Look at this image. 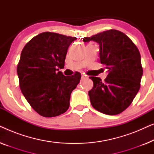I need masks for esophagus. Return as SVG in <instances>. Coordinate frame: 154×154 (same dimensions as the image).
Masks as SVG:
<instances>
[{"label":"esophagus","mask_w":154,"mask_h":154,"mask_svg":"<svg viewBox=\"0 0 154 154\" xmlns=\"http://www.w3.org/2000/svg\"><path fill=\"white\" fill-rule=\"evenodd\" d=\"M86 75H85L84 74H82V75H81V79H86Z\"/></svg>","instance_id":"obj_1"}]
</instances>
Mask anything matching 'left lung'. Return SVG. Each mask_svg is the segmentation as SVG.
I'll return each instance as SVG.
<instances>
[{"label":"left lung","mask_w":154,"mask_h":154,"mask_svg":"<svg viewBox=\"0 0 154 154\" xmlns=\"http://www.w3.org/2000/svg\"><path fill=\"white\" fill-rule=\"evenodd\" d=\"M83 41L100 45V62L109 72L104 81L99 77H89L93 81L88 92L92 106L106 115L121 113L130 106L140 88L143 69L138 48L125 33L113 29Z\"/></svg>","instance_id":"obj_1"}]
</instances>
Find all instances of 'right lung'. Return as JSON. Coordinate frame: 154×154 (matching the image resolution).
<instances>
[{
  "instance_id": "add662e5",
  "label": "right lung",
  "mask_w": 154,
  "mask_h": 154,
  "mask_svg": "<svg viewBox=\"0 0 154 154\" xmlns=\"http://www.w3.org/2000/svg\"><path fill=\"white\" fill-rule=\"evenodd\" d=\"M77 38L52 32L33 37L23 48L17 65L20 87L31 106L42 116L54 117L68 110L71 94L81 75L65 76L64 66L69 45Z\"/></svg>"
}]
</instances>
